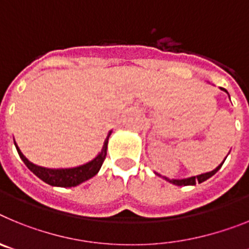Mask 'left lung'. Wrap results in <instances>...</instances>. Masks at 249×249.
I'll use <instances>...</instances> for the list:
<instances>
[{"instance_id": "1", "label": "left lung", "mask_w": 249, "mask_h": 249, "mask_svg": "<svg viewBox=\"0 0 249 249\" xmlns=\"http://www.w3.org/2000/svg\"><path fill=\"white\" fill-rule=\"evenodd\" d=\"M221 89H222V91H224V92H227V89H222V87H221ZM227 93H228V92H227ZM226 158H227V157H226ZM226 158H224V160H226ZM224 160H223V162H222L221 164H219L218 167H215V168L213 169V171H211V172L202 173V175L193 176V177L182 178V179H169V178L164 177V176H160V173H157V172H155V173H156V175H157V176H160V177H163L167 182H169V183L176 184V186H195V184L202 183V182L207 181L208 178H211L213 175H215V173L218 172L219 168H221V167H222V164L224 163Z\"/></svg>"}]
</instances>
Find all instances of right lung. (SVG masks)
<instances>
[{"instance_id":"obj_1","label":"right lung","mask_w":249,"mask_h":249,"mask_svg":"<svg viewBox=\"0 0 249 249\" xmlns=\"http://www.w3.org/2000/svg\"><path fill=\"white\" fill-rule=\"evenodd\" d=\"M112 131L108 132L107 138L105 140L102 149L96 157L92 160L87 162L85 164H81L78 167H73V168H46V167L37 166V164L32 163L27 158L23 156L19 147L15 142L17 152H18L21 160L25 162L26 166L28 167L31 172H34L39 179H42L43 182L48 183L50 186L54 187H76L81 184L82 182L87 181L93 176L98 173L101 169L103 160H105L106 156H107V144H108V138L111 136Z\"/></svg>"}]
</instances>
